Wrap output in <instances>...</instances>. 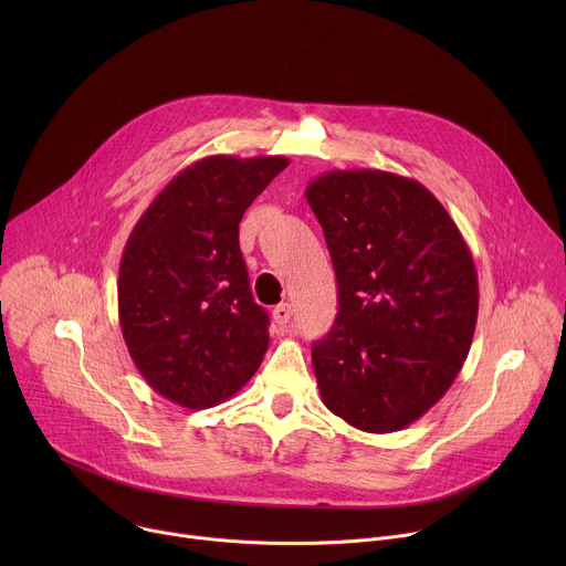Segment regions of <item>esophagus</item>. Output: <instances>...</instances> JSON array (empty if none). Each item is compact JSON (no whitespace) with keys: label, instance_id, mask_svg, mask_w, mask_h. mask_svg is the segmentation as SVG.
<instances>
[{"label":"esophagus","instance_id":"1","mask_svg":"<svg viewBox=\"0 0 566 566\" xmlns=\"http://www.w3.org/2000/svg\"><path fill=\"white\" fill-rule=\"evenodd\" d=\"M291 317H293V308L289 302H282L273 308V319L277 322V325H286V322H291Z\"/></svg>","mask_w":566,"mask_h":566}]
</instances>
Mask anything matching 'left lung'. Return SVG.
Returning <instances> with one entry per match:
<instances>
[{"label": "left lung", "mask_w": 566, "mask_h": 566, "mask_svg": "<svg viewBox=\"0 0 566 566\" xmlns=\"http://www.w3.org/2000/svg\"><path fill=\"white\" fill-rule=\"evenodd\" d=\"M338 280V315L311 360L325 406L385 434L421 419L470 352L479 286L470 249L419 181L334 170L306 186Z\"/></svg>", "instance_id": "left-lung-1"}]
</instances>
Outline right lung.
<instances>
[{
	"mask_svg": "<svg viewBox=\"0 0 566 566\" xmlns=\"http://www.w3.org/2000/svg\"><path fill=\"white\" fill-rule=\"evenodd\" d=\"M289 166L284 156H206L181 170L136 221L118 271V315L147 385L188 410L244 387L269 349L239 221Z\"/></svg>",
	"mask_w": 566,
	"mask_h": 566,
	"instance_id": "1",
	"label": "right lung"
}]
</instances>
